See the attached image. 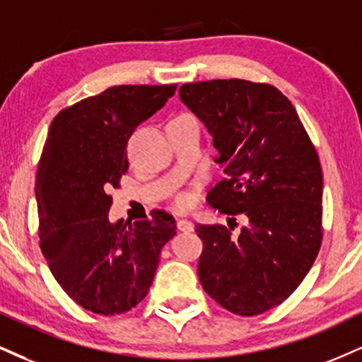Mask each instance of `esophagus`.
I'll return each instance as SVG.
<instances>
[{"mask_svg":"<svg viewBox=\"0 0 362 362\" xmlns=\"http://www.w3.org/2000/svg\"><path fill=\"white\" fill-rule=\"evenodd\" d=\"M177 228L180 230H184V233H190V230H194V224L187 219H178Z\"/></svg>","mask_w":362,"mask_h":362,"instance_id":"1","label":"esophagus"}]
</instances>
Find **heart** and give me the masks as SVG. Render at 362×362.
Masks as SVG:
<instances>
[{"label":"heart","instance_id":"b5f03b06","mask_svg":"<svg viewBox=\"0 0 362 362\" xmlns=\"http://www.w3.org/2000/svg\"><path fill=\"white\" fill-rule=\"evenodd\" d=\"M192 115H180V116H177V117H190ZM175 204H177V207H180V209H184V207H187L190 204V195L189 194H180L177 197V200H175Z\"/></svg>","mask_w":362,"mask_h":362}]
</instances>
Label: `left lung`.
Returning a JSON list of instances; mask_svg holds the SVG:
<instances>
[{
	"label": "left lung",
	"mask_w": 362,
	"mask_h": 362,
	"mask_svg": "<svg viewBox=\"0 0 362 362\" xmlns=\"http://www.w3.org/2000/svg\"><path fill=\"white\" fill-rule=\"evenodd\" d=\"M180 99L206 124L226 177L207 194L229 217L195 224L202 239L199 280L226 310L259 315L297 290L319 255L322 167L293 104L275 86L214 79L180 86ZM248 223L233 235L230 222ZM237 224V223H236Z\"/></svg>",
	"instance_id": "1"
}]
</instances>
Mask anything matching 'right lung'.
<instances>
[{"mask_svg":"<svg viewBox=\"0 0 362 362\" xmlns=\"http://www.w3.org/2000/svg\"><path fill=\"white\" fill-rule=\"evenodd\" d=\"M175 84L112 86L65 107L52 121L37 168L38 236L52 275L77 305L101 315L132 310L146 297L175 219H107L128 172V139Z\"/></svg>","mask_w":362,"mask_h":362,"instance_id":"1","label":"right lung"}]
</instances>
